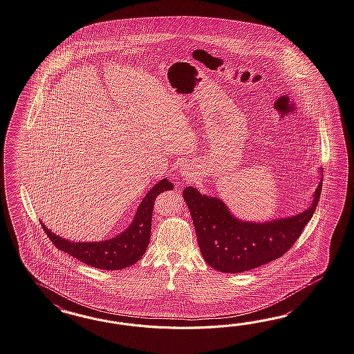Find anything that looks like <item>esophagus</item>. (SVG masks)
<instances>
[{
    "mask_svg": "<svg viewBox=\"0 0 354 354\" xmlns=\"http://www.w3.org/2000/svg\"><path fill=\"white\" fill-rule=\"evenodd\" d=\"M180 174L181 176H183V179L192 180V179L196 176V170H194V167H192L190 165H184V166H181Z\"/></svg>",
    "mask_w": 354,
    "mask_h": 354,
    "instance_id": "1",
    "label": "esophagus"
}]
</instances>
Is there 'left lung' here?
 Masks as SVG:
<instances>
[{
	"instance_id": "obj_1",
	"label": "left lung",
	"mask_w": 354,
	"mask_h": 354,
	"mask_svg": "<svg viewBox=\"0 0 354 354\" xmlns=\"http://www.w3.org/2000/svg\"><path fill=\"white\" fill-rule=\"evenodd\" d=\"M319 175L310 207L297 215L263 223L238 218L224 201L187 187L183 198L189 208L203 259L217 271L238 274L281 257L299 238L317 207L324 176L321 169Z\"/></svg>"
}]
</instances>
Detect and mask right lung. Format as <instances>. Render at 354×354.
<instances>
[{"label":"right lung","mask_w":354,"mask_h":354,"mask_svg":"<svg viewBox=\"0 0 354 354\" xmlns=\"http://www.w3.org/2000/svg\"><path fill=\"white\" fill-rule=\"evenodd\" d=\"M171 189H174V184L166 178L156 183L147 192L145 198L142 199L131 224L119 235L106 241H68L52 233L48 227L44 226V223L42 226L47 236L59 250L92 268L100 270H121L129 268L142 259L148 247L156 197L162 192Z\"/></svg>","instance_id":"right-lung-1"}]
</instances>
